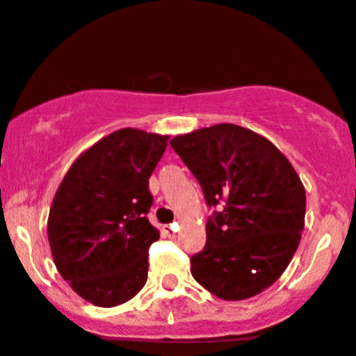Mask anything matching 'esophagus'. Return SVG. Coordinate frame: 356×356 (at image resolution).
<instances>
[{
	"instance_id": "1",
	"label": "esophagus",
	"mask_w": 356,
	"mask_h": 356,
	"mask_svg": "<svg viewBox=\"0 0 356 356\" xmlns=\"http://www.w3.org/2000/svg\"><path fill=\"white\" fill-rule=\"evenodd\" d=\"M163 234H167L168 238H175V234H177V224H165Z\"/></svg>"
}]
</instances>
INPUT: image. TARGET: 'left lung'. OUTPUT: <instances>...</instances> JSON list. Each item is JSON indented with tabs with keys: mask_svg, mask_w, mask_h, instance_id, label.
<instances>
[{
	"mask_svg": "<svg viewBox=\"0 0 356 356\" xmlns=\"http://www.w3.org/2000/svg\"><path fill=\"white\" fill-rule=\"evenodd\" d=\"M170 146L213 207L205 247L191 257L195 280L224 301L271 287L305 229L306 193L291 161L268 139L233 123L177 136Z\"/></svg>",
	"mask_w": 356,
	"mask_h": 356,
	"instance_id": "left-lung-1",
	"label": "left lung"
}]
</instances>
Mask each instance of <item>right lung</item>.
I'll return each instance as SVG.
<instances>
[{
	"label": "right lung",
	"mask_w": 356,
	"mask_h": 356,
	"mask_svg": "<svg viewBox=\"0 0 356 356\" xmlns=\"http://www.w3.org/2000/svg\"><path fill=\"white\" fill-rule=\"evenodd\" d=\"M167 139L116 130L71 165L55 193L48 216L54 262L92 305H123L146 284L147 250L160 238L147 219L149 177Z\"/></svg>",
	"instance_id": "add662e5"
}]
</instances>
